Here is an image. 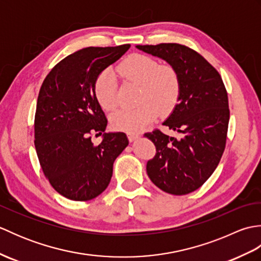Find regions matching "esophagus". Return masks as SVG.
Listing matches in <instances>:
<instances>
[{
  "label": "esophagus",
  "instance_id": "34e87169",
  "mask_svg": "<svg viewBox=\"0 0 261 261\" xmlns=\"http://www.w3.org/2000/svg\"><path fill=\"white\" fill-rule=\"evenodd\" d=\"M139 138H140V134H137V132H129V134H127V139H129L130 142L138 140Z\"/></svg>",
  "mask_w": 261,
  "mask_h": 261
}]
</instances>
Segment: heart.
<instances>
[{
  "label": "heart",
  "instance_id": "heart-1",
  "mask_svg": "<svg viewBox=\"0 0 261 261\" xmlns=\"http://www.w3.org/2000/svg\"><path fill=\"white\" fill-rule=\"evenodd\" d=\"M118 73L124 80L140 85L135 109L120 110L111 118L115 129L137 132L162 115L169 114L179 101L181 84L177 70L170 65H160L157 59L146 55L135 54L123 60ZM94 94L98 104L107 111L119 107L120 99L116 80L111 69L102 71L94 84Z\"/></svg>",
  "mask_w": 261,
  "mask_h": 261
}]
</instances>
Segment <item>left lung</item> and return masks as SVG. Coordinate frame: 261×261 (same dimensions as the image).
<instances>
[{
    "label": "left lung",
    "instance_id": "left-lung-1",
    "mask_svg": "<svg viewBox=\"0 0 261 261\" xmlns=\"http://www.w3.org/2000/svg\"><path fill=\"white\" fill-rule=\"evenodd\" d=\"M137 48L165 59L180 77L179 102L164 122L179 138L158 129L143 136L157 149L147 164L149 178L166 193L185 195L210 178L222 157L230 119L228 93L219 71L191 48L179 43Z\"/></svg>",
    "mask_w": 261,
    "mask_h": 261
}]
</instances>
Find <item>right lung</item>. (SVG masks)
I'll return each mask as SVG.
<instances>
[{"instance_id": "obj_1", "label": "right lung", "mask_w": 261, "mask_h": 261, "mask_svg": "<svg viewBox=\"0 0 261 261\" xmlns=\"http://www.w3.org/2000/svg\"><path fill=\"white\" fill-rule=\"evenodd\" d=\"M130 45L81 49L55 66L40 87L35 115V147L46 178L73 201L95 198L110 184L116 157L129 145L123 132L104 134L108 119L94 94L102 71Z\"/></svg>"}]
</instances>
